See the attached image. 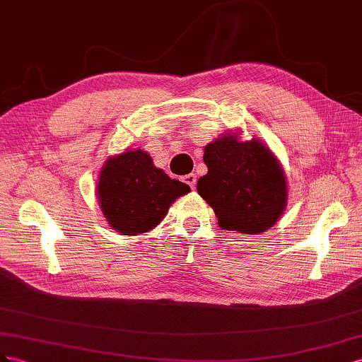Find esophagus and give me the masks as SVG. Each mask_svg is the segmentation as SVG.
<instances>
[{"label":"esophagus","mask_w":362,"mask_h":362,"mask_svg":"<svg viewBox=\"0 0 362 362\" xmlns=\"http://www.w3.org/2000/svg\"><path fill=\"white\" fill-rule=\"evenodd\" d=\"M183 180H185V183L189 185L191 189H195V183H197V175H195V174H188V175H185Z\"/></svg>","instance_id":"esophagus-1"}]
</instances>
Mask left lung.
Returning a JSON list of instances; mask_svg holds the SVG:
<instances>
[{
    "mask_svg": "<svg viewBox=\"0 0 362 362\" xmlns=\"http://www.w3.org/2000/svg\"><path fill=\"white\" fill-rule=\"evenodd\" d=\"M208 174L197 192L226 230L257 235L281 218L286 206V179L281 163L261 141H240L226 133L204 147Z\"/></svg>",
    "mask_w": 362,
    "mask_h": 362,
    "instance_id": "obj_1",
    "label": "left lung"
}]
</instances>
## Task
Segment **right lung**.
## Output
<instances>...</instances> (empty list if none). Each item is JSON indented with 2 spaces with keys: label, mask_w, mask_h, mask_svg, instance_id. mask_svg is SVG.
Here are the masks:
<instances>
[{
  "label": "right lung",
  "mask_w": 362,
  "mask_h": 362,
  "mask_svg": "<svg viewBox=\"0 0 362 362\" xmlns=\"http://www.w3.org/2000/svg\"><path fill=\"white\" fill-rule=\"evenodd\" d=\"M191 189L156 168L147 151L126 150L109 158L98 177V204L112 229L146 233L168 214L171 203Z\"/></svg>",
  "instance_id": "1"
}]
</instances>
